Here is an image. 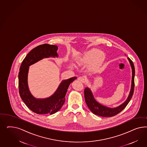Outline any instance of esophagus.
<instances>
[{
  "mask_svg": "<svg viewBox=\"0 0 147 147\" xmlns=\"http://www.w3.org/2000/svg\"><path fill=\"white\" fill-rule=\"evenodd\" d=\"M78 80L80 81V82H82V83H85V81H86V78L84 76H80L78 78Z\"/></svg>",
  "mask_w": 147,
  "mask_h": 147,
  "instance_id": "obj_1",
  "label": "esophagus"
}]
</instances>
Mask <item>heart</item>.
Wrapping results in <instances>:
<instances>
[{
  "label": "heart",
  "mask_w": 147,
  "mask_h": 147,
  "mask_svg": "<svg viewBox=\"0 0 147 147\" xmlns=\"http://www.w3.org/2000/svg\"><path fill=\"white\" fill-rule=\"evenodd\" d=\"M105 54L103 52L96 48H93L87 51L79 59L81 64H86L90 62V68L95 69L99 67L105 60Z\"/></svg>",
  "instance_id": "heart-1"
}]
</instances>
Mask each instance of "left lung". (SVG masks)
<instances>
[{
	"instance_id": "1",
	"label": "left lung",
	"mask_w": 147,
	"mask_h": 147,
	"mask_svg": "<svg viewBox=\"0 0 147 147\" xmlns=\"http://www.w3.org/2000/svg\"><path fill=\"white\" fill-rule=\"evenodd\" d=\"M130 65L132 69V79H131V88L129 92V95L126 100L124 102L122 103L118 107L115 108H111L107 107L102 104L98 102L94 98L93 93L88 87H86L85 89L84 94H85V101L89 108L90 111H92L95 115L102 116V117H112L117 115L120 113L125 107L128 104L130 99L132 98L134 90V78H135V67L134 66L133 61L128 58Z\"/></svg>"
}]
</instances>
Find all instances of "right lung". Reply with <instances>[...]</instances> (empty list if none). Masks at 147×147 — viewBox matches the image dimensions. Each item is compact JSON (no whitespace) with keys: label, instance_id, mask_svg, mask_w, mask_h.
Listing matches in <instances>:
<instances>
[{"label":"right lung","instance_id":"right-lung-1","mask_svg":"<svg viewBox=\"0 0 147 147\" xmlns=\"http://www.w3.org/2000/svg\"><path fill=\"white\" fill-rule=\"evenodd\" d=\"M56 45H41L31 51L22 61L19 73V91L24 102L32 111L38 114H53L59 111L65 101L67 89L76 77L62 80L54 93L49 98H37L32 95L28 86L29 67L44 58H58Z\"/></svg>","mask_w":147,"mask_h":147}]
</instances>
